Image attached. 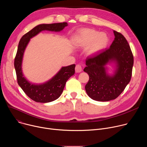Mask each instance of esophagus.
I'll return each instance as SVG.
<instances>
[{"label":"esophagus","instance_id":"1","mask_svg":"<svg viewBox=\"0 0 147 147\" xmlns=\"http://www.w3.org/2000/svg\"><path fill=\"white\" fill-rule=\"evenodd\" d=\"M75 70H76V73H80L82 71V67H81V66L80 65H76V68H75Z\"/></svg>","mask_w":147,"mask_h":147}]
</instances>
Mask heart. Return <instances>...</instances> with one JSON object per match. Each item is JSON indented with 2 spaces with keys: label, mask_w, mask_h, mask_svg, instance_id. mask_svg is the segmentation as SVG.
<instances>
[{
  "label": "heart",
  "mask_w": 147,
  "mask_h": 147,
  "mask_svg": "<svg viewBox=\"0 0 147 147\" xmlns=\"http://www.w3.org/2000/svg\"><path fill=\"white\" fill-rule=\"evenodd\" d=\"M109 37L105 32L90 29L82 30L77 35L76 45L78 47H87L86 52L89 55H94L106 48L109 43Z\"/></svg>",
  "instance_id": "1"
}]
</instances>
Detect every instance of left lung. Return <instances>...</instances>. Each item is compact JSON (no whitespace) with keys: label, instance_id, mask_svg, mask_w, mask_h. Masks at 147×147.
Returning a JSON list of instances; mask_svg holds the SVG:
<instances>
[{"label":"left lung","instance_id":"left-lung-1","mask_svg":"<svg viewBox=\"0 0 147 147\" xmlns=\"http://www.w3.org/2000/svg\"><path fill=\"white\" fill-rule=\"evenodd\" d=\"M115 39L110 48L86 59L84 71L89 75L85 88L88 95L97 101L116 99L129 83L134 63L133 55L126 39L113 31ZM113 63L115 71L107 73L108 64Z\"/></svg>","mask_w":147,"mask_h":147}]
</instances>
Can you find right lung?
Instances as JSON below:
<instances>
[{
  "label": "right lung",
  "instance_id": "right-lung-1",
  "mask_svg": "<svg viewBox=\"0 0 147 147\" xmlns=\"http://www.w3.org/2000/svg\"><path fill=\"white\" fill-rule=\"evenodd\" d=\"M67 23L54 24H42L36 26L21 38L14 59V68L17 82L26 94L36 102L47 103L57 99L61 94L66 81L74 74L76 65H71L62 67L52 78L42 84H34L30 82L24 76L22 70V62L24 53L30 39L42 31L60 32L67 26Z\"/></svg>",
  "mask_w": 147,
  "mask_h": 147
}]
</instances>
